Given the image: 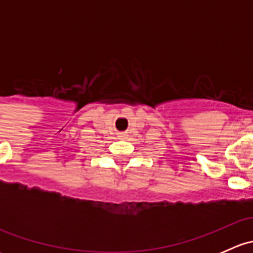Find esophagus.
<instances>
[{
  "label": "esophagus",
  "mask_w": 253,
  "mask_h": 253,
  "mask_svg": "<svg viewBox=\"0 0 253 253\" xmlns=\"http://www.w3.org/2000/svg\"><path fill=\"white\" fill-rule=\"evenodd\" d=\"M120 137H121V138H126V134L121 133V134H120Z\"/></svg>",
  "instance_id": "esophagus-1"
}]
</instances>
